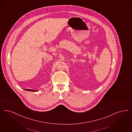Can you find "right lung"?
Instances as JSON below:
<instances>
[{"label": "right lung", "instance_id": "add662e5", "mask_svg": "<svg viewBox=\"0 0 132 132\" xmlns=\"http://www.w3.org/2000/svg\"><path fill=\"white\" fill-rule=\"evenodd\" d=\"M26 90H27V91H33V92H36L37 91V90H34L29 89H24Z\"/></svg>", "mask_w": 132, "mask_h": 132}]
</instances>
